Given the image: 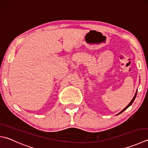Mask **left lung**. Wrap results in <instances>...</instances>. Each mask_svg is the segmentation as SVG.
Listing matches in <instances>:
<instances>
[{"instance_id": "obj_1", "label": "left lung", "mask_w": 148, "mask_h": 148, "mask_svg": "<svg viewBox=\"0 0 148 148\" xmlns=\"http://www.w3.org/2000/svg\"><path fill=\"white\" fill-rule=\"evenodd\" d=\"M137 91L136 92V93H135V95H134V98H133V99H132V100L131 101V102H130V103L128 104V105L127 106H126L125 108H124L123 110L121 111V112L119 113V114H118V115H119V114H121V113H122L123 112H124V110H126L127 108H128L130 106H131V105H132V103H133V102H134V100H135V99L136 96H137Z\"/></svg>"}]
</instances>
